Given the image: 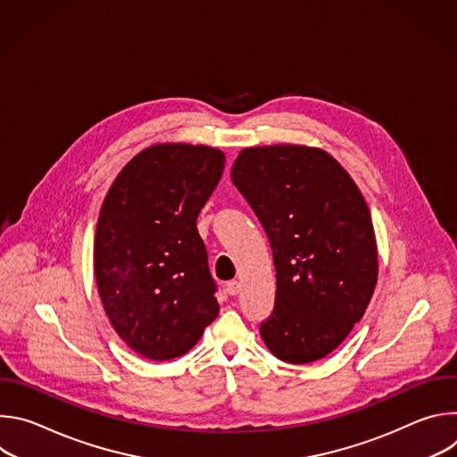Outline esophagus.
Wrapping results in <instances>:
<instances>
[{"mask_svg": "<svg viewBox=\"0 0 457 457\" xmlns=\"http://www.w3.org/2000/svg\"><path fill=\"white\" fill-rule=\"evenodd\" d=\"M238 291H240V284H238L237 280H231V282L226 284V293H228V295L235 296V295H238Z\"/></svg>", "mask_w": 457, "mask_h": 457, "instance_id": "obj_1", "label": "esophagus"}]
</instances>
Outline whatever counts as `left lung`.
<instances>
[{
  "instance_id": "left-lung-1",
  "label": "left lung",
  "mask_w": 457,
  "mask_h": 457,
  "mask_svg": "<svg viewBox=\"0 0 457 457\" xmlns=\"http://www.w3.org/2000/svg\"><path fill=\"white\" fill-rule=\"evenodd\" d=\"M231 180L273 249L275 309L260 337L282 361L321 360L361 320L378 280L361 191L335 157L300 145L244 148Z\"/></svg>"
}]
</instances>
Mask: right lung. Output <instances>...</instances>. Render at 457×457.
I'll return each mask as SVG.
<instances>
[{
	"mask_svg": "<svg viewBox=\"0 0 457 457\" xmlns=\"http://www.w3.org/2000/svg\"><path fill=\"white\" fill-rule=\"evenodd\" d=\"M226 157L203 145H154L110 186L94 240V273L115 333L148 360L197 344L219 314L197 217Z\"/></svg>",
	"mask_w": 457,
	"mask_h": 457,
	"instance_id": "1",
	"label": "right lung"
}]
</instances>
